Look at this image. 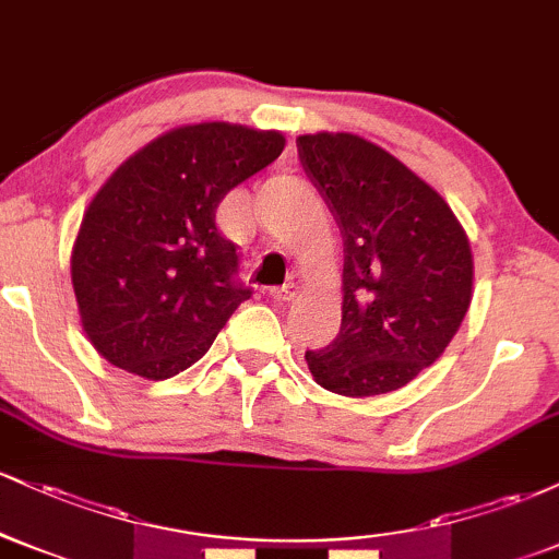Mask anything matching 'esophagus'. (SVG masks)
<instances>
[{"label": "esophagus", "instance_id": "1", "mask_svg": "<svg viewBox=\"0 0 559 559\" xmlns=\"http://www.w3.org/2000/svg\"><path fill=\"white\" fill-rule=\"evenodd\" d=\"M299 286L297 284H284L278 288H271V299L273 301H292L294 297H297Z\"/></svg>", "mask_w": 559, "mask_h": 559}]
</instances>
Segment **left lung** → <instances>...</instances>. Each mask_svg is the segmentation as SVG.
Returning a JSON list of instances; mask_svg holds the SVG:
<instances>
[{"mask_svg": "<svg viewBox=\"0 0 559 559\" xmlns=\"http://www.w3.org/2000/svg\"><path fill=\"white\" fill-rule=\"evenodd\" d=\"M297 150L344 239L342 329L307 349L310 373L344 396L402 389L439 360L471 307L465 230L431 186L355 133L299 136Z\"/></svg>", "mask_w": 559, "mask_h": 559, "instance_id": "left-lung-1", "label": "left lung"}]
</instances>
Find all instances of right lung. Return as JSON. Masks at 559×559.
<instances>
[{
	"label": "right lung",
	"mask_w": 559,
	"mask_h": 559,
	"mask_svg": "<svg viewBox=\"0 0 559 559\" xmlns=\"http://www.w3.org/2000/svg\"><path fill=\"white\" fill-rule=\"evenodd\" d=\"M278 131L199 123L126 159L92 199L70 260L88 342L152 381L191 368L252 288L215 210L284 152Z\"/></svg>",
	"instance_id": "1"
}]
</instances>
